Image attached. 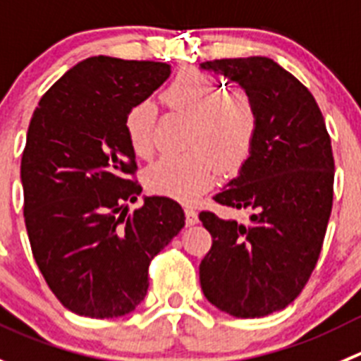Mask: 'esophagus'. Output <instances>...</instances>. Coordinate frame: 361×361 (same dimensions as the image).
<instances>
[{
	"instance_id": "34e87169",
	"label": "esophagus",
	"mask_w": 361,
	"mask_h": 361,
	"mask_svg": "<svg viewBox=\"0 0 361 361\" xmlns=\"http://www.w3.org/2000/svg\"><path fill=\"white\" fill-rule=\"evenodd\" d=\"M185 219H187V226H194L197 224L200 217H197V212L194 208H185Z\"/></svg>"
}]
</instances>
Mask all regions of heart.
<instances>
[{
  "label": "heart",
  "mask_w": 361,
  "mask_h": 361,
  "mask_svg": "<svg viewBox=\"0 0 361 361\" xmlns=\"http://www.w3.org/2000/svg\"><path fill=\"white\" fill-rule=\"evenodd\" d=\"M221 87L204 74H181L164 90V101L176 112L190 117L185 153L165 154L146 171V187L158 196L194 201L214 185L219 167L224 173L240 169L257 139L258 116L244 94L222 99ZM154 106L142 101L124 117V131L137 157L153 151Z\"/></svg>",
  "instance_id": "obj_1"
}]
</instances>
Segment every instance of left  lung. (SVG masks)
Here are the masks:
<instances>
[{
    "label": "left lung",
    "instance_id": "8db88e82",
    "mask_svg": "<svg viewBox=\"0 0 361 361\" xmlns=\"http://www.w3.org/2000/svg\"><path fill=\"white\" fill-rule=\"evenodd\" d=\"M238 83L257 110V139L219 204L251 212L247 224L201 212L212 249L200 265L203 294L233 317L287 308L317 265L333 207L331 139L312 92L267 56L201 63Z\"/></svg>",
    "mask_w": 361,
    "mask_h": 361
}]
</instances>
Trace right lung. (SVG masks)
Returning <instances> with one entry per match:
<instances>
[{
  "instance_id": "obj_1",
  "label": "right lung",
  "mask_w": 361,
  "mask_h": 361,
  "mask_svg": "<svg viewBox=\"0 0 361 361\" xmlns=\"http://www.w3.org/2000/svg\"><path fill=\"white\" fill-rule=\"evenodd\" d=\"M171 66L90 56L44 94L21 160L25 224L33 258L60 302L92 319L133 312L147 294L151 260L185 226L169 197H144L124 117Z\"/></svg>"
}]
</instances>
